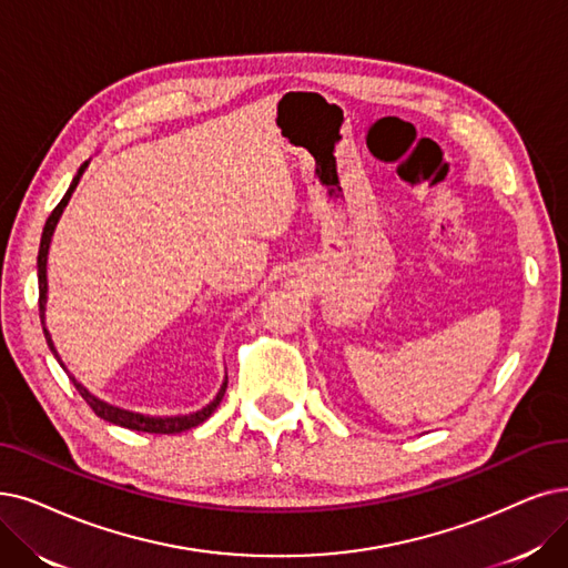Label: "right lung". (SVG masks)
<instances>
[{
    "mask_svg": "<svg viewBox=\"0 0 568 568\" xmlns=\"http://www.w3.org/2000/svg\"><path fill=\"white\" fill-rule=\"evenodd\" d=\"M88 168V163H83L77 172V176L72 179V186L67 189L64 197L58 202V207L51 212V216L47 219V225H43V233H41V244H39V256H37V275H39V316H41V326H43V335H47V343H49V349L53 352V356L60 361V354L55 352V345L51 339V333L47 328V322H43V314H47V261H49V246H51V237H53V231L58 225V219L62 214V210L67 207V202H70L79 179L83 174V170ZM60 366L64 368V363L60 361ZM64 373L70 375V371L64 368ZM72 384L77 387V392L83 396V400L93 407V413L98 417H102L104 422L109 424H116V426H123V428H132V430H144V434H181V430H189L197 424L205 422L207 417H212V413L216 410V405L221 403L223 394H225V387H229V377L223 379L219 394L214 396V400H210L205 407H200L197 413H191V415H174V417H151V415H140V413H130V410H123V407H116V405H109L104 400H100L98 396L90 394L81 382H77L72 375H70Z\"/></svg>",
    "mask_w": 568,
    "mask_h": 568,
    "instance_id": "1",
    "label": "right lung"
}]
</instances>
